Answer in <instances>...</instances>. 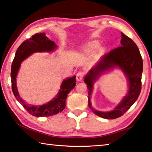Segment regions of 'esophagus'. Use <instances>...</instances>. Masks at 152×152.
Instances as JSON below:
<instances>
[{"mask_svg": "<svg viewBox=\"0 0 152 152\" xmlns=\"http://www.w3.org/2000/svg\"><path fill=\"white\" fill-rule=\"evenodd\" d=\"M84 77V73L82 71H79L76 74V80L77 81H81Z\"/></svg>", "mask_w": 152, "mask_h": 152, "instance_id": "obj_1", "label": "esophagus"}]
</instances>
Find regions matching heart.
I'll return each mask as SVG.
<instances>
[{
	"label": "heart",
	"mask_w": 152,
	"mask_h": 152,
	"mask_svg": "<svg viewBox=\"0 0 152 152\" xmlns=\"http://www.w3.org/2000/svg\"><path fill=\"white\" fill-rule=\"evenodd\" d=\"M98 47H99V45L97 43H91V44L88 45L87 47H86L85 50L86 53L95 52V50L98 49Z\"/></svg>",
	"instance_id": "1"
}]
</instances>
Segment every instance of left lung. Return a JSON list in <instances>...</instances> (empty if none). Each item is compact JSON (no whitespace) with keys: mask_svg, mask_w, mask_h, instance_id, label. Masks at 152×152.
Instances as JSON below:
<instances>
[{"mask_svg":"<svg viewBox=\"0 0 152 152\" xmlns=\"http://www.w3.org/2000/svg\"><path fill=\"white\" fill-rule=\"evenodd\" d=\"M120 45L105 54L100 61L89 70L84 80L88 90V107L94 114L105 119H115L122 116L136 102L141 90L143 59L138 47L133 40L122 32ZM115 66L121 69L128 79V93L115 109L110 112L103 113L96 110L90 103L93 84L103 71L110 70Z\"/></svg>","mask_w":152,"mask_h":152,"instance_id":"8db88e82","label":"left lung"}]
</instances>
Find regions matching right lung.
Listing matches in <instances>:
<instances>
[{
	"mask_svg": "<svg viewBox=\"0 0 152 152\" xmlns=\"http://www.w3.org/2000/svg\"><path fill=\"white\" fill-rule=\"evenodd\" d=\"M57 48L53 41L49 40L45 33L35 34L32 38L21 43L15 53V57L11 65V78L13 95L26 110L34 116L47 117L61 112L66 107V100L67 94L76 86V76L64 80L62 83L59 92L53 99L42 105H31L26 103L20 97L16 85V77L21 63L30 55L36 52H51Z\"/></svg>",
	"mask_w": 152,
	"mask_h": 152,
	"instance_id": "add662e5",
	"label": "right lung"
}]
</instances>
